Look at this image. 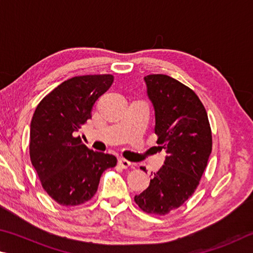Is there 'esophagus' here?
<instances>
[{
    "instance_id": "1",
    "label": "esophagus",
    "mask_w": 253,
    "mask_h": 253,
    "mask_svg": "<svg viewBox=\"0 0 253 253\" xmlns=\"http://www.w3.org/2000/svg\"><path fill=\"white\" fill-rule=\"evenodd\" d=\"M119 165L123 169H127V168L131 167V162L126 160V159H119Z\"/></svg>"
}]
</instances>
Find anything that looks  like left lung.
I'll return each instance as SVG.
<instances>
[{"label":"left lung","mask_w":253,"mask_h":253,"mask_svg":"<svg viewBox=\"0 0 253 253\" xmlns=\"http://www.w3.org/2000/svg\"><path fill=\"white\" fill-rule=\"evenodd\" d=\"M144 81L156 111L157 143L167 158L134 201L149 214L166 215L197 190L212 151V132L205 106L189 86L166 74H150Z\"/></svg>","instance_id":"1"}]
</instances>
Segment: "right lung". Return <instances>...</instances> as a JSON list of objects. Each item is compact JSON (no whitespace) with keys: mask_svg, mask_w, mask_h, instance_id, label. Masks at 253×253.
Returning a JSON list of instances; mask_svg holds the SVG:
<instances>
[{"mask_svg":"<svg viewBox=\"0 0 253 253\" xmlns=\"http://www.w3.org/2000/svg\"><path fill=\"white\" fill-rule=\"evenodd\" d=\"M113 80L111 74L71 78L44 96L35 109L30 131L31 162L44 191L61 206L91 200L102 173L117 166L112 154L87 149L75 136Z\"/></svg>","mask_w":253,"mask_h":253,"instance_id":"obj_1","label":"right lung"}]
</instances>
